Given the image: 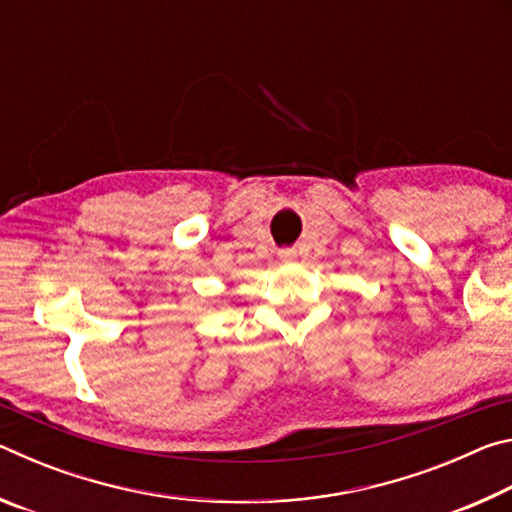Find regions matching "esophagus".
<instances>
[{
    "label": "esophagus",
    "instance_id": "esophagus-1",
    "mask_svg": "<svg viewBox=\"0 0 512 512\" xmlns=\"http://www.w3.org/2000/svg\"><path fill=\"white\" fill-rule=\"evenodd\" d=\"M280 257L284 259V262H291V259L296 257V250H293V248H282L280 250Z\"/></svg>",
    "mask_w": 512,
    "mask_h": 512
}]
</instances>
